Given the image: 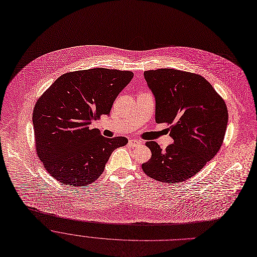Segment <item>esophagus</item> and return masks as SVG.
<instances>
[{"label": "esophagus", "mask_w": 257, "mask_h": 257, "mask_svg": "<svg viewBox=\"0 0 257 257\" xmlns=\"http://www.w3.org/2000/svg\"><path fill=\"white\" fill-rule=\"evenodd\" d=\"M142 143L140 141H137V140H130L128 141V145L132 146V147H138L140 146Z\"/></svg>", "instance_id": "esophagus-1"}]
</instances>
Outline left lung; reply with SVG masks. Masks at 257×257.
I'll use <instances>...</instances> for the list:
<instances>
[{"label": "left lung", "mask_w": 257, "mask_h": 257, "mask_svg": "<svg viewBox=\"0 0 257 257\" xmlns=\"http://www.w3.org/2000/svg\"><path fill=\"white\" fill-rule=\"evenodd\" d=\"M144 77L156 100V122L170 124L174 142L165 149L154 141L147 142L152 156L142 164L143 171L161 182H182L219 152L228 123L226 103L197 74L158 69L146 71Z\"/></svg>", "instance_id": "1"}]
</instances>
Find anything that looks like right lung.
Returning <instances> with one entry per match:
<instances>
[{"instance_id": "1", "label": "right lung", "mask_w": 257, "mask_h": 257, "mask_svg": "<svg viewBox=\"0 0 257 257\" xmlns=\"http://www.w3.org/2000/svg\"><path fill=\"white\" fill-rule=\"evenodd\" d=\"M130 71L96 68L58 78L33 109L35 148L46 171L71 186H86L104 171L111 153L127 139L101 136L93 120L109 115L113 102L131 82Z\"/></svg>"}]
</instances>
